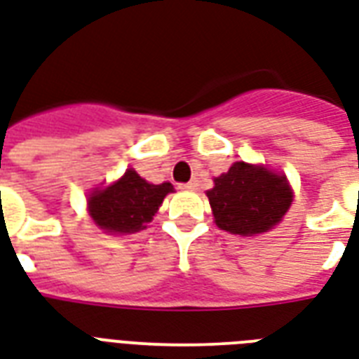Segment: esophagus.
Here are the masks:
<instances>
[{
  "label": "esophagus",
  "instance_id": "esophagus-1",
  "mask_svg": "<svg viewBox=\"0 0 359 359\" xmlns=\"http://www.w3.org/2000/svg\"><path fill=\"white\" fill-rule=\"evenodd\" d=\"M180 188H182V190H196V188H198V180L194 179L190 180V182H184V184H180Z\"/></svg>",
  "mask_w": 359,
  "mask_h": 359
}]
</instances>
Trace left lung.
I'll return each instance as SVG.
<instances>
[{"label":"left lung","instance_id":"8db88e82","mask_svg":"<svg viewBox=\"0 0 359 359\" xmlns=\"http://www.w3.org/2000/svg\"><path fill=\"white\" fill-rule=\"evenodd\" d=\"M218 228L229 233H264L280 222L292 203L288 182L259 165L237 161L207 191Z\"/></svg>","mask_w":359,"mask_h":359}]
</instances>
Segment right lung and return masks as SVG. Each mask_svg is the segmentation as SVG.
<instances>
[{
  "label": "right lung",
  "mask_w": 359,
  "mask_h": 359,
  "mask_svg": "<svg viewBox=\"0 0 359 359\" xmlns=\"http://www.w3.org/2000/svg\"><path fill=\"white\" fill-rule=\"evenodd\" d=\"M169 191H173L169 182L149 184L133 169H128L118 182L90 196V216L111 233H133L152 220Z\"/></svg>",
  "instance_id": "add662e5"
}]
</instances>
